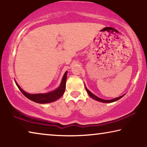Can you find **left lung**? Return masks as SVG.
<instances>
[{"mask_svg": "<svg viewBox=\"0 0 147 147\" xmlns=\"http://www.w3.org/2000/svg\"><path fill=\"white\" fill-rule=\"evenodd\" d=\"M86 89L87 92H88V93L89 94V95L92 98H93V99H94V100H97V101L101 102H104V103H110V102H115V101L118 100L119 99L121 98L122 97H123V96H124V95H123V96H119V97L113 98V99H111V100H104V99H102V98H98V96H96L94 95V94H93V93H91V92L89 91L88 90V89H87L86 88Z\"/></svg>", "mask_w": 147, "mask_h": 147, "instance_id": "obj_1", "label": "left lung"}]
</instances>
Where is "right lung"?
<instances>
[{
	"label": "right lung",
	"mask_w": 147,
	"mask_h": 147,
	"mask_svg": "<svg viewBox=\"0 0 147 147\" xmlns=\"http://www.w3.org/2000/svg\"><path fill=\"white\" fill-rule=\"evenodd\" d=\"M67 72H65L63 75V79H62L61 83L58 89L52 92H50L48 93H43V94H29L24 91L23 89L20 88L19 86L17 83L16 85L18 87L19 90L21 91L26 98H28L30 100L35 102L39 103V104H45L49 103L58 100L61 96L63 95L65 90V84L67 80Z\"/></svg>",
	"instance_id": "right-lung-1"
}]
</instances>
